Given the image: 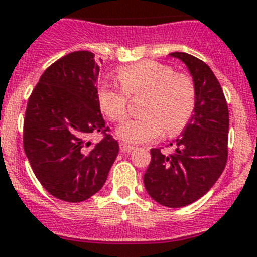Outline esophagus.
<instances>
[{"label":"esophagus","mask_w":257,"mask_h":257,"mask_svg":"<svg viewBox=\"0 0 257 257\" xmlns=\"http://www.w3.org/2000/svg\"><path fill=\"white\" fill-rule=\"evenodd\" d=\"M135 149V147H132V145H128V144H125V143H121L120 144V150L121 152H132V150Z\"/></svg>","instance_id":"1"}]
</instances>
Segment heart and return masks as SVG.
<instances>
[{"label":"heart","mask_w":257,"mask_h":257,"mask_svg":"<svg viewBox=\"0 0 257 257\" xmlns=\"http://www.w3.org/2000/svg\"><path fill=\"white\" fill-rule=\"evenodd\" d=\"M121 87L108 80L97 88L100 108L112 121H121L128 112V98L140 99V117L125 121L116 133L128 144L150 143L179 133L195 108V85L186 74H174L166 64L144 60L118 72Z\"/></svg>","instance_id":"1"}]
</instances>
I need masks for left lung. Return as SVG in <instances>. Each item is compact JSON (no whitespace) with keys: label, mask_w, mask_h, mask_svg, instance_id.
Segmentation results:
<instances>
[{"label":"left lung","mask_w":257,"mask_h":257,"mask_svg":"<svg viewBox=\"0 0 257 257\" xmlns=\"http://www.w3.org/2000/svg\"><path fill=\"white\" fill-rule=\"evenodd\" d=\"M186 64L195 85V108L174 153L150 149L144 174L148 194L162 206L183 207L202 198L224 170L228 156V107L218 79L207 64L186 53L169 54Z\"/></svg>","instance_id":"obj_1"}]
</instances>
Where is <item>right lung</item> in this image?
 I'll list each match as a JSON object with an SVG mask.
<instances>
[{"mask_svg":"<svg viewBox=\"0 0 257 257\" xmlns=\"http://www.w3.org/2000/svg\"><path fill=\"white\" fill-rule=\"evenodd\" d=\"M99 70L95 54H67L42 74L27 101L25 153L42 186L60 201L76 203L97 193L118 154L100 112ZM99 132L104 139L91 144Z\"/></svg>","mask_w":257,"mask_h":257,"instance_id":"add662e5","label":"right lung"}]
</instances>
